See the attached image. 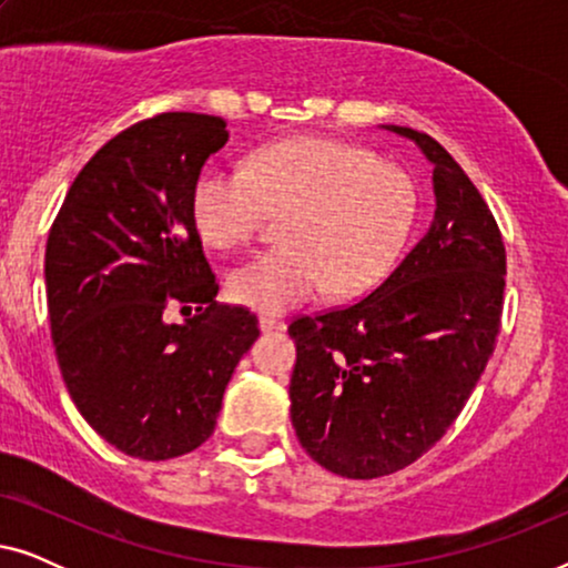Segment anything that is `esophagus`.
<instances>
[{"mask_svg": "<svg viewBox=\"0 0 568 568\" xmlns=\"http://www.w3.org/2000/svg\"><path fill=\"white\" fill-rule=\"evenodd\" d=\"M258 325H261L263 333H274V331H284L286 328V323L278 321V317H274V315H261L258 317Z\"/></svg>", "mask_w": 568, "mask_h": 568, "instance_id": "esophagus-1", "label": "esophagus"}]
</instances>
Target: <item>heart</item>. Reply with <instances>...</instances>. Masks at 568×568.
<instances>
[{
  "instance_id": "heart-1",
  "label": "heart",
  "mask_w": 568,
  "mask_h": 568,
  "mask_svg": "<svg viewBox=\"0 0 568 568\" xmlns=\"http://www.w3.org/2000/svg\"><path fill=\"white\" fill-rule=\"evenodd\" d=\"M268 212H290L286 245L240 266L230 290L247 307L284 313L328 286L348 297L377 284L414 224L416 189L400 168L323 136L266 144L245 170L206 168L193 183V224L222 251L251 243Z\"/></svg>"
}]
</instances>
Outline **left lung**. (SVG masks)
<instances>
[{
  "label": "left lung",
  "mask_w": 568,
  "mask_h": 568,
  "mask_svg": "<svg viewBox=\"0 0 568 568\" xmlns=\"http://www.w3.org/2000/svg\"><path fill=\"white\" fill-rule=\"evenodd\" d=\"M432 162L434 220L367 297L297 317L290 400L305 453L344 478H379L442 439L484 375L504 305L501 232L445 146L383 126Z\"/></svg>",
  "instance_id": "obj_1"
}]
</instances>
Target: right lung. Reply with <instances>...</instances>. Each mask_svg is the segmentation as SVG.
Returning <instances> with one entry per match:
<instances>
[{
    "label": "right lung",
    "mask_w": 568,
    "mask_h": 568,
    "mask_svg": "<svg viewBox=\"0 0 568 568\" xmlns=\"http://www.w3.org/2000/svg\"><path fill=\"white\" fill-rule=\"evenodd\" d=\"M227 139L220 115L134 123L80 170L45 243L67 390L100 437L139 460L212 437L224 387L261 333L251 310L214 300L191 214L193 183ZM173 308L190 317L173 324Z\"/></svg>",
    "instance_id": "right-lung-1"
}]
</instances>
